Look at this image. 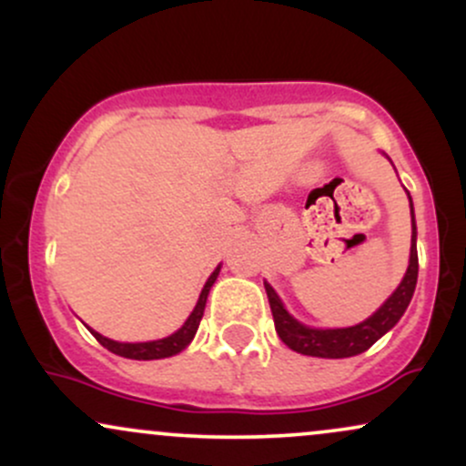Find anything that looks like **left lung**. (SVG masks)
Here are the masks:
<instances>
[{
	"mask_svg": "<svg viewBox=\"0 0 466 466\" xmlns=\"http://www.w3.org/2000/svg\"><path fill=\"white\" fill-rule=\"evenodd\" d=\"M390 164H392V159H390ZM408 199L411 217V245L408 271H405L399 287L392 291V296H390L370 318L363 319V322L355 326H346V329H315V326L302 324L300 319H296L287 311L285 302L280 300L276 289L265 280V291L267 298H269L271 315H274L276 333L289 349L300 352V355L322 357V360H344V357L361 355L363 350L370 349L374 341L381 339L388 330H392L394 326H397L399 319L403 318L405 309L410 307L411 296H414L416 289V278H419V251H416V237H419V232H416L414 203H411L410 192Z\"/></svg>",
	"mask_w": 466,
	"mask_h": 466,
	"instance_id": "left-lung-1",
	"label": "left lung"
}]
</instances>
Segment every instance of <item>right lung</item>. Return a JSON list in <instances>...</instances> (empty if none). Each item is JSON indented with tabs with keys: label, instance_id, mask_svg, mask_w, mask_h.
I'll list each match as a JSON object with an SVG mask.
<instances>
[{
	"label": "right lung",
	"instance_id": "right-lung-1",
	"mask_svg": "<svg viewBox=\"0 0 466 466\" xmlns=\"http://www.w3.org/2000/svg\"><path fill=\"white\" fill-rule=\"evenodd\" d=\"M218 271H221V265H217V269L212 271L210 278L206 280V285H203L201 293H199V300H197L195 309H192V313L188 315V319H186L184 324H181V329L175 330L173 335L168 337H162V339H151V341H116V339H109V337L100 335L98 330L87 329L92 330V335L96 339L100 341V344L105 346L106 350H111L114 355H120V357H127V360H140V361H151V360H166V357H173V355H179L181 350L188 349L190 341L195 339L197 335V329H199V322L203 318V311H206V302H208V293H210L212 285L217 282L218 278Z\"/></svg>",
	"mask_w": 466,
	"mask_h": 466
}]
</instances>
